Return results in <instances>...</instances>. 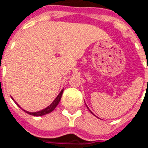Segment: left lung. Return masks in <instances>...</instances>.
I'll use <instances>...</instances> for the list:
<instances>
[{
  "label": "left lung",
  "instance_id": "1",
  "mask_svg": "<svg viewBox=\"0 0 148 148\" xmlns=\"http://www.w3.org/2000/svg\"><path fill=\"white\" fill-rule=\"evenodd\" d=\"M88 109H89V108H88Z\"/></svg>",
  "mask_w": 148,
  "mask_h": 148
}]
</instances>
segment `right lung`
Instances as JSON below:
<instances>
[{"instance_id": "add662e5", "label": "right lung", "mask_w": 148, "mask_h": 148, "mask_svg": "<svg viewBox=\"0 0 148 148\" xmlns=\"http://www.w3.org/2000/svg\"><path fill=\"white\" fill-rule=\"evenodd\" d=\"M62 93H63V89L61 90V92L58 94V96L56 97V99L52 101V103H51L50 106H48L47 108H46L45 109H43V110H40V111H38V112H34V113L27 112V111H25V110H23V111H25L27 114H30V115H34V116H42V115H45V114H49V113L52 112V111L56 108V107L58 105V103H59V101H60L61 98H62ZM18 106L20 108V106H19L18 104Z\"/></svg>"}]
</instances>
